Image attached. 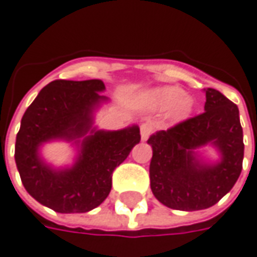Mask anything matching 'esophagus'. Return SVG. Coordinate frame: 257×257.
Returning <instances> with one entry per match:
<instances>
[{
    "instance_id": "esophagus-1",
    "label": "esophagus",
    "mask_w": 257,
    "mask_h": 257,
    "mask_svg": "<svg viewBox=\"0 0 257 257\" xmlns=\"http://www.w3.org/2000/svg\"><path fill=\"white\" fill-rule=\"evenodd\" d=\"M152 130H154V127H152L150 123H143L141 127H140V133H141V140H147L150 136H151Z\"/></svg>"
}]
</instances>
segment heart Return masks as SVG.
I'll return each instance as SVG.
<instances>
[{
	"label": "heart",
	"instance_id": "heart-1",
	"mask_svg": "<svg viewBox=\"0 0 257 257\" xmlns=\"http://www.w3.org/2000/svg\"><path fill=\"white\" fill-rule=\"evenodd\" d=\"M175 106V116L183 120L189 117L193 110V99L185 98V92L178 86H164L146 95V105L151 109H169Z\"/></svg>",
	"mask_w": 257,
	"mask_h": 257
}]
</instances>
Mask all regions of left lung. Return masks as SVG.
I'll return each instance as SVG.
<instances>
[{
	"label": "left lung",
	"mask_w": 257,
	"mask_h": 257,
	"mask_svg": "<svg viewBox=\"0 0 257 257\" xmlns=\"http://www.w3.org/2000/svg\"><path fill=\"white\" fill-rule=\"evenodd\" d=\"M211 144L221 161L204 164L195 150ZM150 179L164 206L196 211L220 201L236 183L243 161V132L238 106L213 88L206 89L204 111L168 130L152 134Z\"/></svg>",
	"instance_id": "left-lung-1"
}]
</instances>
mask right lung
<instances>
[{"label": "right lung", "mask_w": 257, "mask_h": 257, "mask_svg": "<svg viewBox=\"0 0 257 257\" xmlns=\"http://www.w3.org/2000/svg\"><path fill=\"white\" fill-rule=\"evenodd\" d=\"M102 91L100 79H56L39 92L21 121L15 143L21 180L33 199L57 213H86L102 204L110 193L111 173L141 139L139 125L92 128L93 110L106 100ZM50 139L80 144L71 168L54 170L40 158L38 148Z\"/></svg>", "instance_id": "obj_1"}]
</instances>
